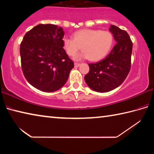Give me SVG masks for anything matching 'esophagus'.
<instances>
[{
	"mask_svg": "<svg viewBox=\"0 0 154 154\" xmlns=\"http://www.w3.org/2000/svg\"><path fill=\"white\" fill-rule=\"evenodd\" d=\"M74 65H75V67H79L80 66V64L79 63H76V62H75V63L74 64Z\"/></svg>",
	"mask_w": 154,
	"mask_h": 154,
	"instance_id": "esophagus-1",
	"label": "esophagus"
}]
</instances>
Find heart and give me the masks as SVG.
Segmentation results:
<instances>
[{
	"instance_id": "heart-1",
	"label": "heart",
	"mask_w": 154,
	"mask_h": 154,
	"mask_svg": "<svg viewBox=\"0 0 154 154\" xmlns=\"http://www.w3.org/2000/svg\"><path fill=\"white\" fill-rule=\"evenodd\" d=\"M72 38L63 37L62 47L70 56H73L82 48L83 51L75 57L76 60L85 58L93 62L100 60L113 45V36L107 30L82 29L74 32Z\"/></svg>"
}]
</instances>
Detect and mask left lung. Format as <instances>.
I'll use <instances>...</instances> for the list:
<instances>
[{
    "label": "left lung",
    "instance_id": "left-lung-1",
    "mask_svg": "<svg viewBox=\"0 0 154 154\" xmlns=\"http://www.w3.org/2000/svg\"><path fill=\"white\" fill-rule=\"evenodd\" d=\"M109 31L116 45L103 60L88 64L90 71L84 77L88 86L98 92H107L119 86L131 66L132 43L128 34L114 25H111Z\"/></svg>",
    "mask_w": 154,
    "mask_h": 154
}]
</instances>
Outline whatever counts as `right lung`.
<instances>
[{
  "mask_svg": "<svg viewBox=\"0 0 154 154\" xmlns=\"http://www.w3.org/2000/svg\"><path fill=\"white\" fill-rule=\"evenodd\" d=\"M64 32L54 24H38L20 44L21 64L26 79L43 92H55L67 82L74 63L62 47Z\"/></svg>",
  "mask_w": 154,
  "mask_h": 154,
  "instance_id": "add662e5",
  "label": "right lung"
}]
</instances>
